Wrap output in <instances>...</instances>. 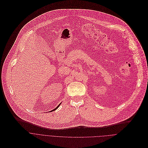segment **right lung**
Here are the masks:
<instances>
[{
	"label": "right lung",
	"instance_id": "obj_1",
	"mask_svg": "<svg viewBox=\"0 0 148 148\" xmlns=\"http://www.w3.org/2000/svg\"><path fill=\"white\" fill-rule=\"evenodd\" d=\"M61 103H60V104H59V105H58V106H57V107H56V108H54V109H53V110H52V111H55V110H56V109H57V108H58V107H60V105H61Z\"/></svg>",
	"mask_w": 148,
	"mask_h": 148
}]
</instances>
